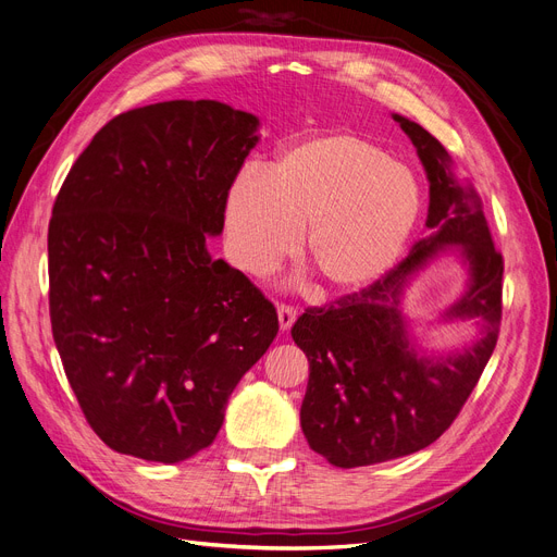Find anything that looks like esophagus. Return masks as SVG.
<instances>
[{
    "mask_svg": "<svg viewBox=\"0 0 557 557\" xmlns=\"http://www.w3.org/2000/svg\"><path fill=\"white\" fill-rule=\"evenodd\" d=\"M296 310L294 307H289V305H277V319H280V327L282 331H289V327L294 325V321H296Z\"/></svg>",
    "mask_w": 557,
    "mask_h": 557,
    "instance_id": "1",
    "label": "esophagus"
}]
</instances>
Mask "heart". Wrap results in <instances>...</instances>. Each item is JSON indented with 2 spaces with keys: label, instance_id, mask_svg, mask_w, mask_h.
I'll list each match as a JSON object with an SVG mask.
<instances>
[{
  "label": "heart",
  "instance_id": "1",
  "mask_svg": "<svg viewBox=\"0 0 557 557\" xmlns=\"http://www.w3.org/2000/svg\"><path fill=\"white\" fill-rule=\"evenodd\" d=\"M420 213L418 183L364 135L335 131L286 147L265 174L243 172L226 195L236 261L263 275L302 255L325 296L358 294L404 252Z\"/></svg>",
  "mask_w": 557,
  "mask_h": 557
}]
</instances>
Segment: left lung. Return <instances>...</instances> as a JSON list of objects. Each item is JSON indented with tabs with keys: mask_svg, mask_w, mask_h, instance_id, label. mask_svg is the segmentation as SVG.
Here are the masks:
<instances>
[{
	"mask_svg": "<svg viewBox=\"0 0 557 557\" xmlns=\"http://www.w3.org/2000/svg\"><path fill=\"white\" fill-rule=\"evenodd\" d=\"M395 121L426 170V226H436V234L416 243L367 289L307 307L292 327L310 362L302 434L337 468L399 459L438 441L475 389L500 335L505 261L480 199L451 178L447 151L434 135L399 114ZM445 244H461L471 263L469 292L448 315L480 318L483 333L466 352L434 361L407 344L398 296L405 280Z\"/></svg>",
	"mask_w": 557,
	"mask_h": 557,
	"instance_id": "8db88e82",
	"label": "left lung"
}]
</instances>
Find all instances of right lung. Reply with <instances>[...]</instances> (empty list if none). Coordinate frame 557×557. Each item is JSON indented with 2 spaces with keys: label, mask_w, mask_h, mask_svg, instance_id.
Segmentation results:
<instances>
[{
  "label": "right lung",
  "mask_w": 557,
  "mask_h": 557,
  "mask_svg": "<svg viewBox=\"0 0 557 557\" xmlns=\"http://www.w3.org/2000/svg\"><path fill=\"white\" fill-rule=\"evenodd\" d=\"M218 100H168L102 126L61 183L48 226L50 323L96 436L178 463L209 447L277 312L206 238L257 137Z\"/></svg>",
  "instance_id": "right-lung-1"
}]
</instances>
